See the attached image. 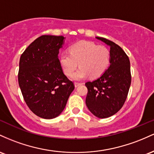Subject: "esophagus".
<instances>
[{
    "label": "esophagus",
    "instance_id": "esophagus-1",
    "mask_svg": "<svg viewBox=\"0 0 154 154\" xmlns=\"http://www.w3.org/2000/svg\"><path fill=\"white\" fill-rule=\"evenodd\" d=\"M74 85H75V87L76 88V87H78V86H79L80 85H82V84H81V83L75 82V84H74Z\"/></svg>",
    "mask_w": 154,
    "mask_h": 154
}]
</instances>
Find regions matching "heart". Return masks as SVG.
I'll use <instances>...</instances> for the list:
<instances>
[{
  "mask_svg": "<svg viewBox=\"0 0 154 154\" xmlns=\"http://www.w3.org/2000/svg\"><path fill=\"white\" fill-rule=\"evenodd\" d=\"M60 62L65 75L70 76L77 68L81 67L72 75L73 80L80 81L87 76L97 78L105 71L110 62V52L106 47L97 46L90 41H80L70 47V53L60 55Z\"/></svg>",
  "mask_w": 154,
  "mask_h": 154,
  "instance_id": "obj_1",
  "label": "heart"
}]
</instances>
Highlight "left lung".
Returning a JSON list of instances; mask_svg holds the SVG:
<instances>
[{
	"label": "left lung",
	"mask_w": 154,
	"mask_h": 154,
	"mask_svg": "<svg viewBox=\"0 0 154 154\" xmlns=\"http://www.w3.org/2000/svg\"><path fill=\"white\" fill-rule=\"evenodd\" d=\"M95 38L110 46V66L99 78L85 84L86 105L93 115L105 119L116 113L125 103L131 84L130 62L124 50L113 41Z\"/></svg>",
	"instance_id": "1"
}]
</instances>
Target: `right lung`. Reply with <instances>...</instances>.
<instances>
[{
  "label": "right lung",
  "instance_id": "1",
  "mask_svg": "<svg viewBox=\"0 0 154 154\" xmlns=\"http://www.w3.org/2000/svg\"><path fill=\"white\" fill-rule=\"evenodd\" d=\"M65 39L63 36H40L20 60L18 82L24 100L32 113L45 119L60 115L74 89L58 57Z\"/></svg>",
  "mask_w": 154,
  "mask_h": 154
}]
</instances>
